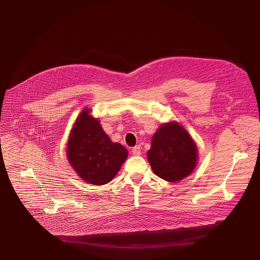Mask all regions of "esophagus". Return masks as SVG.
Masks as SVG:
<instances>
[{"instance_id":"obj_1","label":"esophagus","mask_w":260,"mask_h":260,"mask_svg":"<svg viewBox=\"0 0 260 260\" xmlns=\"http://www.w3.org/2000/svg\"><path fill=\"white\" fill-rule=\"evenodd\" d=\"M132 154L134 156H140L141 155V147L138 145V146H135L133 147L132 149Z\"/></svg>"}]
</instances>
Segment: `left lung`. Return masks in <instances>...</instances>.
Masks as SVG:
<instances>
[{
    "label": "left lung",
    "instance_id": "obj_1",
    "mask_svg": "<svg viewBox=\"0 0 260 260\" xmlns=\"http://www.w3.org/2000/svg\"><path fill=\"white\" fill-rule=\"evenodd\" d=\"M147 159L158 177L176 182L183 179L195 169L197 147L181 125L171 122L161 125L154 135Z\"/></svg>",
    "mask_w": 260,
    "mask_h": 260
}]
</instances>
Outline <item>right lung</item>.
Segmentation results:
<instances>
[{
    "label": "right lung",
    "mask_w": 260,
    "mask_h": 260,
    "mask_svg": "<svg viewBox=\"0 0 260 260\" xmlns=\"http://www.w3.org/2000/svg\"><path fill=\"white\" fill-rule=\"evenodd\" d=\"M126 148L114 143L88 109L80 114L67 144V158L82 179L95 185L112 181L126 160Z\"/></svg>",
    "instance_id": "add662e5"
}]
</instances>
